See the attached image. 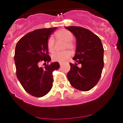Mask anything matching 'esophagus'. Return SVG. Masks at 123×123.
I'll use <instances>...</instances> for the list:
<instances>
[{
	"instance_id": "obj_1",
	"label": "esophagus",
	"mask_w": 123,
	"mask_h": 123,
	"mask_svg": "<svg viewBox=\"0 0 123 123\" xmlns=\"http://www.w3.org/2000/svg\"><path fill=\"white\" fill-rule=\"evenodd\" d=\"M59 65H60V66L61 67L62 65V63H61V62H59Z\"/></svg>"
}]
</instances>
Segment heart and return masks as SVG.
I'll return each mask as SVG.
<instances>
[{
	"instance_id": "b5f03b06",
	"label": "heart",
	"mask_w": 123,
	"mask_h": 123,
	"mask_svg": "<svg viewBox=\"0 0 123 123\" xmlns=\"http://www.w3.org/2000/svg\"><path fill=\"white\" fill-rule=\"evenodd\" d=\"M55 37L57 40H61L65 42L64 49H69L72 51H74L76 48L75 43L73 42V34L70 31L66 29H61L55 33ZM55 41L52 37H49L47 41V48L49 52L52 53L55 50ZM72 55L71 52L68 50H64L60 52H55L52 55V59L55 62H63L70 58Z\"/></svg>"
}]
</instances>
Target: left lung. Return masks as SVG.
I'll return each mask as SVG.
<instances>
[{
	"label": "left lung",
	"instance_id": "left-lung-1",
	"mask_svg": "<svg viewBox=\"0 0 123 123\" xmlns=\"http://www.w3.org/2000/svg\"><path fill=\"white\" fill-rule=\"evenodd\" d=\"M75 36L76 54L69 63L67 78L72 86L81 91H89L99 80L104 67V48L98 36L86 28L65 27ZM80 65V67L78 66Z\"/></svg>",
	"mask_w": 123,
	"mask_h": 123
}]
</instances>
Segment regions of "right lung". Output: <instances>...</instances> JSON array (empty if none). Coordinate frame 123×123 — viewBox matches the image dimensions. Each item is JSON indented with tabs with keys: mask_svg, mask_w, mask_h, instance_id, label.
Returning <instances> with one entry per match:
<instances>
[{
	"mask_svg": "<svg viewBox=\"0 0 123 123\" xmlns=\"http://www.w3.org/2000/svg\"><path fill=\"white\" fill-rule=\"evenodd\" d=\"M56 27L35 30L27 33L17 43L14 60L17 78L24 90L35 97L48 94L53 86V72L59 68L55 62L39 67L40 62L49 63L47 41Z\"/></svg>",
	"mask_w": 123,
	"mask_h": 123,
	"instance_id": "add662e5",
	"label": "right lung"
}]
</instances>
